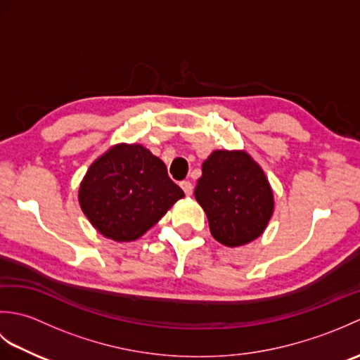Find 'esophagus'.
Instances as JSON below:
<instances>
[{"mask_svg": "<svg viewBox=\"0 0 360 360\" xmlns=\"http://www.w3.org/2000/svg\"><path fill=\"white\" fill-rule=\"evenodd\" d=\"M179 186H181L182 190H184V193L187 196L193 193V186H192V182H190V181H182V182H179Z\"/></svg>", "mask_w": 360, "mask_h": 360, "instance_id": "34e87169", "label": "esophagus"}]
</instances>
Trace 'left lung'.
Listing matches in <instances>:
<instances>
[{"mask_svg": "<svg viewBox=\"0 0 360 360\" xmlns=\"http://www.w3.org/2000/svg\"><path fill=\"white\" fill-rule=\"evenodd\" d=\"M195 198L207 215L213 238L229 248L258 238L274 212L269 182L244 151H213L202 164Z\"/></svg>", "mask_w": 360, "mask_h": 360, "instance_id": "8db88e82", "label": "left lung"}]
</instances>
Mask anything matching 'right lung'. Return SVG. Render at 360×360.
Here are the masks:
<instances>
[{
  "label": "right lung",
  "instance_id": "1",
  "mask_svg": "<svg viewBox=\"0 0 360 360\" xmlns=\"http://www.w3.org/2000/svg\"><path fill=\"white\" fill-rule=\"evenodd\" d=\"M182 196L162 160L142 145L125 143L98 158L79 190L83 213L114 241L139 238Z\"/></svg>",
  "mask_w": 360,
  "mask_h": 360
}]
</instances>
